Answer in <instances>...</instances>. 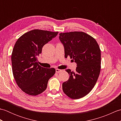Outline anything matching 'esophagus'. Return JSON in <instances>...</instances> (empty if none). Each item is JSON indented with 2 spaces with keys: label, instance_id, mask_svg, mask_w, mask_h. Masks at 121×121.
I'll return each mask as SVG.
<instances>
[{
  "label": "esophagus",
  "instance_id": "1",
  "mask_svg": "<svg viewBox=\"0 0 121 121\" xmlns=\"http://www.w3.org/2000/svg\"><path fill=\"white\" fill-rule=\"evenodd\" d=\"M56 73H60V72H62V70H60V69H56Z\"/></svg>",
  "mask_w": 121,
  "mask_h": 121
}]
</instances>
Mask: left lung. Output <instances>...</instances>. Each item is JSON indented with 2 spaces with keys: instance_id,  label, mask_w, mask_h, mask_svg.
Instances as JSON below:
<instances>
[{
  "instance_id": "8db88e82",
  "label": "left lung",
  "mask_w": 121,
  "mask_h": 121,
  "mask_svg": "<svg viewBox=\"0 0 121 121\" xmlns=\"http://www.w3.org/2000/svg\"><path fill=\"white\" fill-rule=\"evenodd\" d=\"M65 48V58L68 56L76 63L75 72L67 69L68 81L62 84L65 94L71 99L85 96L94 88L101 69V50L96 40L83 32L59 34Z\"/></svg>"
}]
</instances>
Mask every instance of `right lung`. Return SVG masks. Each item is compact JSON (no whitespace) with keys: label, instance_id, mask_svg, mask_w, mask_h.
<instances>
[{"label":"right lung","instance_id":"obj_1","mask_svg":"<svg viewBox=\"0 0 121 121\" xmlns=\"http://www.w3.org/2000/svg\"><path fill=\"white\" fill-rule=\"evenodd\" d=\"M58 34V32L33 30L22 35L15 43L11 55L13 75L25 93L31 96L42 93L55 74V69L38 65L37 56L42 53L43 46Z\"/></svg>","mask_w":121,"mask_h":121}]
</instances>
